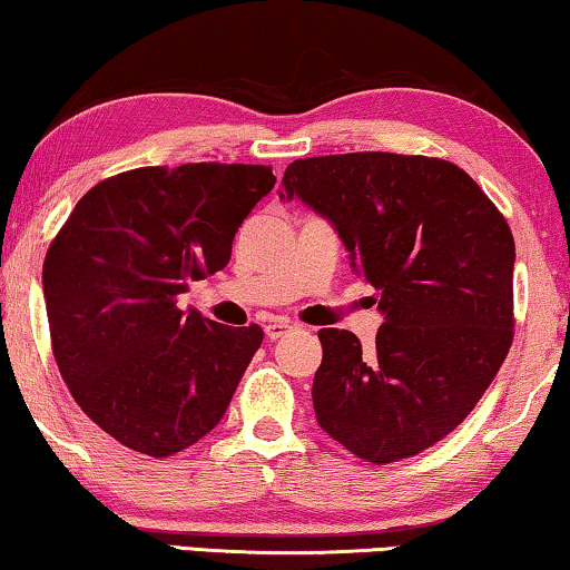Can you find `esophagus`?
Segmentation results:
<instances>
[{
    "instance_id": "34e87169",
    "label": "esophagus",
    "mask_w": 570,
    "mask_h": 570,
    "mask_svg": "<svg viewBox=\"0 0 570 570\" xmlns=\"http://www.w3.org/2000/svg\"><path fill=\"white\" fill-rule=\"evenodd\" d=\"M291 328H293V321L275 318L265 326V334H267V340H279V336H285L287 332H291Z\"/></svg>"
}]
</instances>
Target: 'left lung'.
I'll use <instances>...</instances> for the list:
<instances>
[{"label": "left lung", "mask_w": 570, "mask_h": 570, "mask_svg": "<svg viewBox=\"0 0 570 570\" xmlns=\"http://www.w3.org/2000/svg\"><path fill=\"white\" fill-rule=\"evenodd\" d=\"M279 197L334 226L385 318L373 352L344 328L318 332L321 429L375 465L432 448L475 409L514 336L504 216L455 164L385 151L293 161Z\"/></svg>", "instance_id": "1"}]
</instances>
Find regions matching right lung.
Returning <instances> with one entry per match:
<instances>
[{
	"instance_id": "add662e5",
	"label": "right lung",
	"mask_w": 570,
	"mask_h": 570,
	"mask_svg": "<svg viewBox=\"0 0 570 570\" xmlns=\"http://www.w3.org/2000/svg\"><path fill=\"white\" fill-rule=\"evenodd\" d=\"M272 187V169L252 164L130 169L89 189L48 246L56 365L112 440L169 458L224 419L265 334L177 298L228 265L238 226Z\"/></svg>"
}]
</instances>
